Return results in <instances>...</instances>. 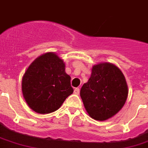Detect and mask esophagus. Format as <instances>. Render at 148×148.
<instances>
[{
    "label": "esophagus",
    "instance_id": "34e87169",
    "mask_svg": "<svg viewBox=\"0 0 148 148\" xmlns=\"http://www.w3.org/2000/svg\"><path fill=\"white\" fill-rule=\"evenodd\" d=\"M74 94L76 95H78L79 93H80V88H76L74 89Z\"/></svg>",
    "mask_w": 148,
    "mask_h": 148
}]
</instances>
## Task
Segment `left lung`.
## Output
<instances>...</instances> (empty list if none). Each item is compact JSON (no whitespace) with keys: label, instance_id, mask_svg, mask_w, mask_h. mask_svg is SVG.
Masks as SVG:
<instances>
[{"label":"left lung","instance_id":"1","mask_svg":"<svg viewBox=\"0 0 148 148\" xmlns=\"http://www.w3.org/2000/svg\"><path fill=\"white\" fill-rule=\"evenodd\" d=\"M80 95L89 116L103 121L123 108L128 88L121 71L113 64L104 63L92 67L91 77L83 84Z\"/></svg>","mask_w":148,"mask_h":148}]
</instances>
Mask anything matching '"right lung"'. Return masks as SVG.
<instances>
[{"label":"right lung","instance_id":"add662e5","mask_svg":"<svg viewBox=\"0 0 148 148\" xmlns=\"http://www.w3.org/2000/svg\"><path fill=\"white\" fill-rule=\"evenodd\" d=\"M21 89L28 106L40 114L57 110L74 92L64 60L53 53L32 63L23 76Z\"/></svg>","mask_w":148,"mask_h":148}]
</instances>
